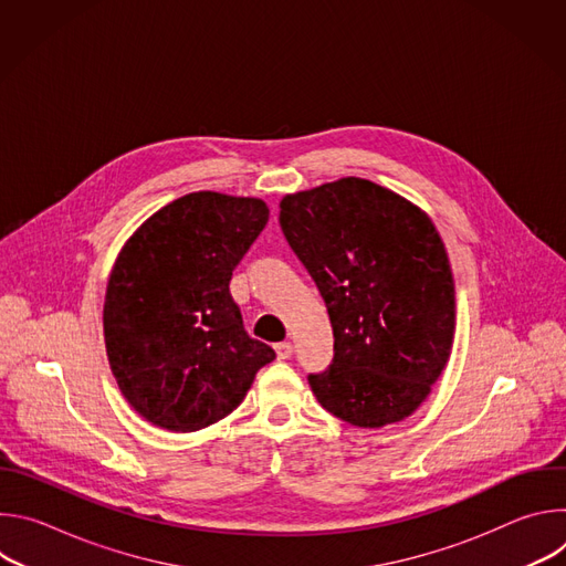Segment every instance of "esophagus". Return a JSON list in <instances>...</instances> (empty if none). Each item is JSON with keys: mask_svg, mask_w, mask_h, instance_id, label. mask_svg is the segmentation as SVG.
I'll list each match as a JSON object with an SVG mask.
<instances>
[{"mask_svg": "<svg viewBox=\"0 0 566 566\" xmlns=\"http://www.w3.org/2000/svg\"><path fill=\"white\" fill-rule=\"evenodd\" d=\"M275 354H277L280 360H286V358H291V354H293V345H291V343H277V345H275Z\"/></svg>", "mask_w": 566, "mask_h": 566, "instance_id": "obj_1", "label": "esophagus"}]
</instances>
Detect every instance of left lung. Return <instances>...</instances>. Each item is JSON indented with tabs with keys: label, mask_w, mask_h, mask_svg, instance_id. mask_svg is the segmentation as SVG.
<instances>
[{
	"label": "left lung",
	"mask_w": 566,
	"mask_h": 566,
	"mask_svg": "<svg viewBox=\"0 0 566 566\" xmlns=\"http://www.w3.org/2000/svg\"><path fill=\"white\" fill-rule=\"evenodd\" d=\"M280 226L334 329L332 365L308 374L319 406L358 428L410 417L454 336V282L426 212L365 179L286 195Z\"/></svg>",
	"instance_id": "left-lung-1"
}]
</instances>
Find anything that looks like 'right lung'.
Returning <instances> with one entry per match:
<instances>
[{"label":"right lung","mask_w":566,"mask_h":566,"mask_svg":"<svg viewBox=\"0 0 566 566\" xmlns=\"http://www.w3.org/2000/svg\"><path fill=\"white\" fill-rule=\"evenodd\" d=\"M266 221L262 199L192 192L127 239L107 284L105 345L123 396L149 423H217L275 358L247 334L228 289Z\"/></svg>","instance_id":"right-lung-1"}]
</instances>
